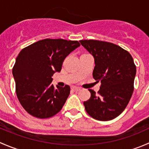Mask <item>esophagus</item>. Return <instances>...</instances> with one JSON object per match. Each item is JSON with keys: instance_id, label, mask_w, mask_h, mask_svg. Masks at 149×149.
<instances>
[{"instance_id": "1", "label": "esophagus", "mask_w": 149, "mask_h": 149, "mask_svg": "<svg viewBox=\"0 0 149 149\" xmlns=\"http://www.w3.org/2000/svg\"><path fill=\"white\" fill-rule=\"evenodd\" d=\"M81 89L80 87H77V86H71V90L72 91H78Z\"/></svg>"}]
</instances>
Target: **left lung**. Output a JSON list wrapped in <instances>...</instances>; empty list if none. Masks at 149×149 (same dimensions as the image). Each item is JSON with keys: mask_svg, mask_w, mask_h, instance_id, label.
Returning <instances> with one entry per match:
<instances>
[{"mask_svg": "<svg viewBox=\"0 0 149 149\" xmlns=\"http://www.w3.org/2000/svg\"><path fill=\"white\" fill-rule=\"evenodd\" d=\"M94 58L93 77L101 81L98 94L89 89L91 97L84 102L87 113L94 119L108 121L123 112L134 89L136 67L131 55L120 46L99 40H81Z\"/></svg>", "mask_w": 149, "mask_h": 149, "instance_id": "left-lung-1", "label": "left lung"}]
</instances>
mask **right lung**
Wrapping results in <instances>:
<instances>
[{"label": "right lung", "mask_w": 149, "mask_h": 149, "mask_svg": "<svg viewBox=\"0 0 149 149\" xmlns=\"http://www.w3.org/2000/svg\"><path fill=\"white\" fill-rule=\"evenodd\" d=\"M78 41L45 39L22 49L13 68L18 100L32 116L49 118L60 112L70 94V86L52 85L55 72L64 60L79 47Z\"/></svg>", "instance_id": "obj_1"}]
</instances>
